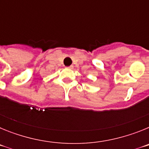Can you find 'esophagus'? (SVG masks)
Listing matches in <instances>:
<instances>
[{"mask_svg":"<svg viewBox=\"0 0 149 149\" xmlns=\"http://www.w3.org/2000/svg\"><path fill=\"white\" fill-rule=\"evenodd\" d=\"M73 65H70V66H68L67 67V68H69V69H72V68H73Z\"/></svg>","mask_w":149,"mask_h":149,"instance_id":"34e87169","label":"esophagus"}]
</instances>
